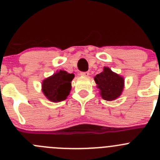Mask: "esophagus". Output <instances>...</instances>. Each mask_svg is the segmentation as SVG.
Segmentation results:
<instances>
[{
  "label": "esophagus",
  "mask_w": 160,
  "mask_h": 160,
  "mask_svg": "<svg viewBox=\"0 0 160 160\" xmlns=\"http://www.w3.org/2000/svg\"><path fill=\"white\" fill-rule=\"evenodd\" d=\"M80 75L82 76V77H88L89 75V72H80Z\"/></svg>",
  "instance_id": "34e87169"
}]
</instances>
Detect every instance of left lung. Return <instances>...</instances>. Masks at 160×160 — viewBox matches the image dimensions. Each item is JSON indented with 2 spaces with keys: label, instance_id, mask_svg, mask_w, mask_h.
<instances>
[{
  "label": "left lung",
  "instance_id": "obj_1",
  "mask_svg": "<svg viewBox=\"0 0 160 160\" xmlns=\"http://www.w3.org/2000/svg\"><path fill=\"white\" fill-rule=\"evenodd\" d=\"M94 80L100 90V94L106 101L117 99L123 91L124 78L111 71L108 67H104L103 72L96 75Z\"/></svg>",
  "mask_w": 160,
  "mask_h": 160
}]
</instances>
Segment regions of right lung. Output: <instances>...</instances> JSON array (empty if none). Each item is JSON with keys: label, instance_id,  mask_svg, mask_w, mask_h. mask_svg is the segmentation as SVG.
<instances>
[{"label": "right lung", "instance_id": "right-lung-1", "mask_svg": "<svg viewBox=\"0 0 160 160\" xmlns=\"http://www.w3.org/2000/svg\"><path fill=\"white\" fill-rule=\"evenodd\" d=\"M73 78L74 74L59 70L43 80L42 84L43 93L52 102L64 101L70 94L71 81Z\"/></svg>", "mask_w": 160, "mask_h": 160}]
</instances>
